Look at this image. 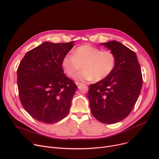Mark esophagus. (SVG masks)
Instances as JSON below:
<instances>
[{
	"label": "esophagus",
	"mask_w": 159,
	"mask_h": 159,
	"mask_svg": "<svg viewBox=\"0 0 159 159\" xmlns=\"http://www.w3.org/2000/svg\"><path fill=\"white\" fill-rule=\"evenodd\" d=\"M84 84H82V83H79V82H76V85L78 86V88H79L80 85H83Z\"/></svg>",
	"instance_id": "34e87169"
}]
</instances>
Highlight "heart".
Segmentation results:
<instances>
[{
  "label": "heart",
  "instance_id": "1",
  "mask_svg": "<svg viewBox=\"0 0 159 159\" xmlns=\"http://www.w3.org/2000/svg\"><path fill=\"white\" fill-rule=\"evenodd\" d=\"M115 64L116 57L110 51H101L91 45L84 44L75 49L72 56H65L61 66L69 77H73L82 66L83 70L75 75V79L77 82H87L105 79L111 74Z\"/></svg>",
  "mask_w": 159,
  "mask_h": 159
}]
</instances>
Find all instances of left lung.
Here are the masks:
<instances>
[{"label":"left lung","mask_w":159,"mask_h":159,"mask_svg":"<svg viewBox=\"0 0 159 159\" xmlns=\"http://www.w3.org/2000/svg\"><path fill=\"white\" fill-rule=\"evenodd\" d=\"M116 57L111 74L89 85L88 99L91 113L99 122H120L131 112L141 92L143 78L136 54L120 42L101 43Z\"/></svg>","instance_id":"1"}]
</instances>
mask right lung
I'll list each match as a JSON object with an SVG mask.
<instances>
[{"instance_id":"obj_1","label":"right lung","mask_w":159,"mask_h":159,"mask_svg":"<svg viewBox=\"0 0 159 159\" xmlns=\"http://www.w3.org/2000/svg\"><path fill=\"white\" fill-rule=\"evenodd\" d=\"M74 43L45 42L27 52L19 65L17 82L21 103L39 122H57L70 111L77 87L64 74L61 62Z\"/></svg>"}]
</instances>
